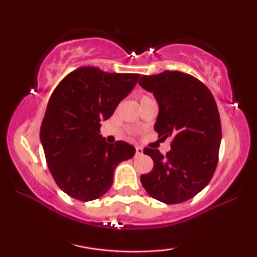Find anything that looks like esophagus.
<instances>
[{"instance_id":"1","label":"esophagus","mask_w":257,"mask_h":257,"mask_svg":"<svg viewBox=\"0 0 257 257\" xmlns=\"http://www.w3.org/2000/svg\"><path fill=\"white\" fill-rule=\"evenodd\" d=\"M143 155V149L141 147H137L135 149V156H141Z\"/></svg>"}]
</instances>
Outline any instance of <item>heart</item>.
<instances>
[{"label": "heart", "mask_w": 257, "mask_h": 257, "mask_svg": "<svg viewBox=\"0 0 257 257\" xmlns=\"http://www.w3.org/2000/svg\"><path fill=\"white\" fill-rule=\"evenodd\" d=\"M149 100H152V99L150 98L149 95H145V94H143V95L140 96V104H143V102H145V101H149Z\"/></svg>", "instance_id": "heart-1"}]
</instances>
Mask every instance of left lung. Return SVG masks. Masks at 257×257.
I'll return each mask as SVG.
<instances>
[{
    "label": "left lung",
    "instance_id": "8db88e82",
    "mask_svg": "<svg viewBox=\"0 0 257 257\" xmlns=\"http://www.w3.org/2000/svg\"><path fill=\"white\" fill-rule=\"evenodd\" d=\"M139 84L152 91L159 106L155 131L172 137L166 156L145 147L153 169L140 180L150 196L167 204L192 198L213 178L219 161L221 122L208 87L192 75L164 71L141 76Z\"/></svg>",
    "mask_w": 257,
    "mask_h": 257
}]
</instances>
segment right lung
Masks as SVG:
<instances>
[{"mask_svg":"<svg viewBox=\"0 0 257 257\" xmlns=\"http://www.w3.org/2000/svg\"><path fill=\"white\" fill-rule=\"evenodd\" d=\"M139 73H110L82 66L61 79L49 98L40 138L57 185L72 198L88 202L110 190L113 172L135 149L124 141L107 144L100 135L137 84Z\"/></svg>","mask_w":257,"mask_h":257,"instance_id":"add662e5","label":"right lung"}]
</instances>
